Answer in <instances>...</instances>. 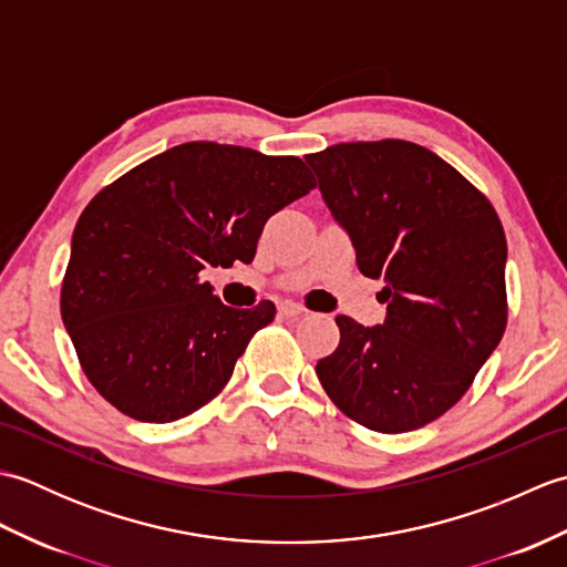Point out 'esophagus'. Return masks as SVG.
<instances>
[{"label": "esophagus", "instance_id": "34e87169", "mask_svg": "<svg viewBox=\"0 0 567 567\" xmlns=\"http://www.w3.org/2000/svg\"><path fill=\"white\" fill-rule=\"evenodd\" d=\"M305 307H299V305H295V302H285V305H280V315L282 317H287V319H297V317H302L305 315Z\"/></svg>", "mask_w": 567, "mask_h": 567}]
</instances>
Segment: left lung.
<instances>
[{
	"instance_id": "8db88e82",
	"label": "left lung",
	"mask_w": 567,
	"mask_h": 567,
	"mask_svg": "<svg viewBox=\"0 0 567 567\" xmlns=\"http://www.w3.org/2000/svg\"><path fill=\"white\" fill-rule=\"evenodd\" d=\"M305 161L388 302L378 327L336 317L341 341L317 363L319 382L365 429L426 426L467 392L507 329L499 216L453 165L409 141L336 143Z\"/></svg>"
}]
</instances>
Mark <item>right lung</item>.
<instances>
[{
  "label": "right lung",
  "mask_w": 567,
  "mask_h": 567,
  "mask_svg": "<svg viewBox=\"0 0 567 567\" xmlns=\"http://www.w3.org/2000/svg\"><path fill=\"white\" fill-rule=\"evenodd\" d=\"M315 189L295 155L189 141L106 185L80 214L60 315L84 375L148 424L212 402L275 305L234 309L207 268L256 258L265 221Z\"/></svg>",
  "instance_id": "add662e5"
}]
</instances>
